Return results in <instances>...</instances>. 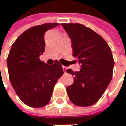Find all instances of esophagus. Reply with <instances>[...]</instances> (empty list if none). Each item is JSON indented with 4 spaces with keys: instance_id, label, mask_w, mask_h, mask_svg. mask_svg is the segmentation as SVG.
Returning a JSON list of instances; mask_svg holds the SVG:
<instances>
[{
    "instance_id": "1",
    "label": "esophagus",
    "mask_w": 126,
    "mask_h": 126,
    "mask_svg": "<svg viewBox=\"0 0 126 126\" xmlns=\"http://www.w3.org/2000/svg\"><path fill=\"white\" fill-rule=\"evenodd\" d=\"M62 68H63V70H64V72H66L67 67H64V66H63V67H62Z\"/></svg>"
}]
</instances>
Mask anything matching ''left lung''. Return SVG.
<instances>
[{"label": "left lung", "mask_w": 126, "mask_h": 126, "mask_svg": "<svg viewBox=\"0 0 126 126\" xmlns=\"http://www.w3.org/2000/svg\"><path fill=\"white\" fill-rule=\"evenodd\" d=\"M72 42L73 56L80 70L67 72L75 75L74 83L67 88L68 96L77 106L94 104L109 86L114 67L111 49L102 36L78 23L61 24Z\"/></svg>", "instance_id": "1"}]
</instances>
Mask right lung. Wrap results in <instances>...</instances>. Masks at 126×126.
I'll return each mask as SVG.
<instances>
[{"instance_id": "right-lung-1", "label": "right lung", "mask_w": 126, "mask_h": 126, "mask_svg": "<svg viewBox=\"0 0 126 126\" xmlns=\"http://www.w3.org/2000/svg\"><path fill=\"white\" fill-rule=\"evenodd\" d=\"M59 24L46 23L27 30L8 54L10 82L19 98L29 107H42L49 102L54 87L64 73L57 60L52 65L40 60L45 51V32Z\"/></svg>"}]
</instances>
